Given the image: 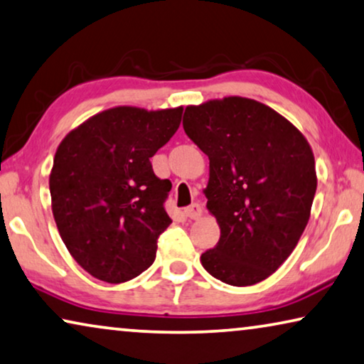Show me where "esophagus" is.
<instances>
[{
  "mask_svg": "<svg viewBox=\"0 0 364 364\" xmlns=\"http://www.w3.org/2000/svg\"><path fill=\"white\" fill-rule=\"evenodd\" d=\"M183 214L189 217V219H198V217H200V214H203V208H200V204L194 203L191 205H188V208L183 210Z\"/></svg>",
  "mask_w": 364,
  "mask_h": 364,
  "instance_id": "1",
  "label": "esophagus"
}]
</instances>
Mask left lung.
I'll return each instance as SVG.
<instances>
[{
	"mask_svg": "<svg viewBox=\"0 0 364 364\" xmlns=\"http://www.w3.org/2000/svg\"><path fill=\"white\" fill-rule=\"evenodd\" d=\"M183 129L209 156L204 193L220 227L200 255L204 269L230 286L267 279L311 215L317 176L307 140L271 107L238 96L188 106Z\"/></svg>",
	"mask_w": 364,
	"mask_h": 364,
	"instance_id": "1",
	"label": "left lung"
}]
</instances>
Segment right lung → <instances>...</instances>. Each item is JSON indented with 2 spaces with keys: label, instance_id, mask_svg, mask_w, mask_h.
<instances>
[{
  "label": "right lung",
  "instance_id": "obj_1",
  "mask_svg": "<svg viewBox=\"0 0 364 364\" xmlns=\"http://www.w3.org/2000/svg\"><path fill=\"white\" fill-rule=\"evenodd\" d=\"M183 107H112L72 130L50 173L52 213L81 268L106 283H124L151 267L156 240L171 224V183L150 159L173 137Z\"/></svg>",
  "mask_w": 364,
  "mask_h": 364
}]
</instances>
